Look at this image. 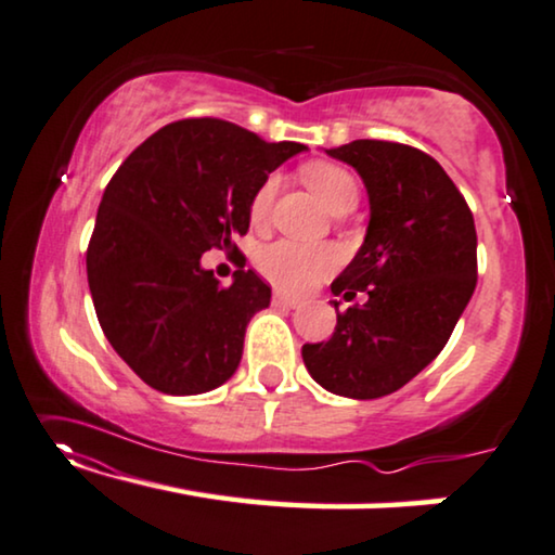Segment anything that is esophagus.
Returning <instances> with one entry per match:
<instances>
[{
    "label": "esophagus",
    "instance_id": "esophagus-1",
    "mask_svg": "<svg viewBox=\"0 0 555 555\" xmlns=\"http://www.w3.org/2000/svg\"><path fill=\"white\" fill-rule=\"evenodd\" d=\"M274 306H279V309H296V306H299V299H294V296L276 292L274 294Z\"/></svg>",
    "mask_w": 555,
    "mask_h": 555
}]
</instances>
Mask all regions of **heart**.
<instances>
[{
  "instance_id": "heart-1",
  "label": "heart",
  "mask_w": 555,
  "mask_h": 555,
  "mask_svg": "<svg viewBox=\"0 0 555 555\" xmlns=\"http://www.w3.org/2000/svg\"><path fill=\"white\" fill-rule=\"evenodd\" d=\"M304 184L319 196L328 211L357 206L359 184L349 169L331 162H309L301 167ZM276 196V177H267L249 198V221L261 227L269 219ZM256 269L281 292L304 294L334 274L341 263V254L331 244H301L292 238H276L256 251Z\"/></svg>"
}]
</instances>
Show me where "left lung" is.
Wrapping results in <instances>:
<instances>
[{"mask_svg":"<svg viewBox=\"0 0 555 555\" xmlns=\"http://www.w3.org/2000/svg\"><path fill=\"white\" fill-rule=\"evenodd\" d=\"M369 192L363 246L331 292L361 306L338 311L328 341L304 344L309 374L331 393L378 399L431 363L476 288V227L466 198L434 156L382 139L326 149Z\"/></svg>","mask_w":555,"mask_h":555,"instance_id":"left-lung-1","label":"left lung"}]
</instances>
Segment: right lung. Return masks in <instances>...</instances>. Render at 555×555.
<instances>
[{
  "mask_svg": "<svg viewBox=\"0 0 555 555\" xmlns=\"http://www.w3.org/2000/svg\"><path fill=\"white\" fill-rule=\"evenodd\" d=\"M304 144H269L211 117L179 119L139 144L104 189L87 279L104 336L156 391L192 396L231 378L246 324L271 286L238 267L221 286L209 249H236L256 186Z\"/></svg>",
  "mask_w": 555,
  "mask_h": 555,
  "instance_id": "obj_1",
  "label": "right lung"
}]
</instances>
